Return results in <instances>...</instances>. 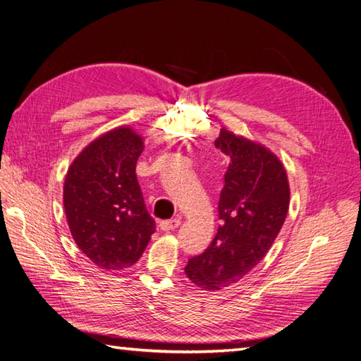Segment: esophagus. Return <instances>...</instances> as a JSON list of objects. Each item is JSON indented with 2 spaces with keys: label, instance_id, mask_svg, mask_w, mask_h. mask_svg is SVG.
Returning a JSON list of instances; mask_svg holds the SVG:
<instances>
[{
  "label": "esophagus",
  "instance_id": "34e87169",
  "mask_svg": "<svg viewBox=\"0 0 361 361\" xmlns=\"http://www.w3.org/2000/svg\"><path fill=\"white\" fill-rule=\"evenodd\" d=\"M180 220L178 219H172V220H166V221H161L160 223V229L164 231V232H171V231H175L180 226Z\"/></svg>",
  "mask_w": 361,
  "mask_h": 361
}]
</instances>
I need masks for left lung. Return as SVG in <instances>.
Listing matches in <instances>:
<instances>
[{
	"instance_id": "8db88e82",
	"label": "left lung",
	"mask_w": 361,
	"mask_h": 361,
	"mask_svg": "<svg viewBox=\"0 0 361 361\" xmlns=\"http://www.w3.org/2000/svg\"><path fill=\"white\" fill-rule=\"evenodd\" d=\"M215 146L231 158L220 194L215 238L184 267L188 279L204 290H220L262 262L286 220L289 181L280 158L257 141L223 128Z\"/></svg>"
}]
</instances>
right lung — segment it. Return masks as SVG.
<instances>
[{"instance_id":"right-lung-1","label":"right lung","mask_w":361,"mask_h":361,"mask_svg":"<svg viewBox=\"0 0 361 361\" xmlns=\"http://www.w3.org/2000/svg\"><path fill=\"white\" fill-rule=\"evenodd\" d=\"M142 150V137L120 126L89 142L66 173L63 203L72 238L106 271L135 264L155 232L135 173Z\"/></svg>"}]
</instances>
